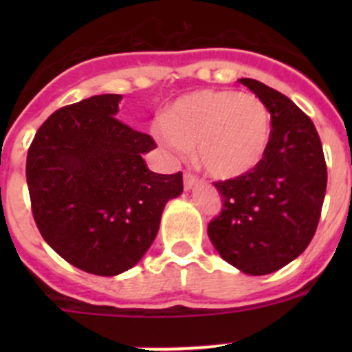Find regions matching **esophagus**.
Masks as SVG:
<instances>
[{"label":"esophagus","instance_id":"1","mask_svg":"<svg viewBox=\"0 0 352 352\" xmlns=\"http://www.w3.org/2000/svg\"><path fill=\"white\" fill-rule=\"evenodd\" d=\"M197 184V177L192 173H184V187L186 190H190Z\"/></svg>","mask_w":352,"mask_h":352}]
</instances>
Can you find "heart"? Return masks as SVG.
Listing matches in <instances>:
<instances>
[{
    "instance_id": "1",
    "label": "heart",
    "mask_w": 352,
    "mask_h": 352,
    "mask_svg": "<svg viewBox=\"0 0 352 352\" xmlns=\"http://www.w3.org/2000/svg\"><path fill=\"white\" fill-rule=\"evenodd\" d=\"M166 150L196 148L197 163L214 179H235L262 160L271 140V113L264 102L235 90H201L166 109L156 127Z\"/></svg>"
}]
</instances>
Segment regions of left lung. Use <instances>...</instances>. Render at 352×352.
Here are the masks:
<instances>
[{
    "label": "left lung",
    "instance_id": "left-lung-1",
    "mask_svg": "<svg viewBox=\"0 0 352 352\" xmlns=\"http://www.w3.org/2000/svg\"><path fill=\"white\" fill-rule=\"evenodd\" d=\"M271 113L261 162L236 179L214 182L223 209L208 226L223 261L264 276L303 254L320 219L327 165L314 122L286 95L252 78L239 80Z\"/></svg>",
    "mask_w": 352,
    "mask_h": 352
}]
</instances>
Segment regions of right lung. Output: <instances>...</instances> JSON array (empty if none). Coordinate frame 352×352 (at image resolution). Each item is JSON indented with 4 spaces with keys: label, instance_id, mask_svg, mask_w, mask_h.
Segmentation results:
<instances>
[{
    "label": "right lung",
    "instance_id": "obj_1",
    "mask_svg": "<svg viewBox=\"0 0 352 352\" xmlns=\"http://www.w3.org/2000/svg\"><path fill=\"white\" fill-rule=\"evenodd\" d=\"M122 95L105 94L56 110L27 155L32 212L42 239L74 267L117 276L151 247L182 173L151 172L153 138L116 119Z\"/></svg>",
    "mask_w": 352,
    "mask_h": 352
}]
</instances>
